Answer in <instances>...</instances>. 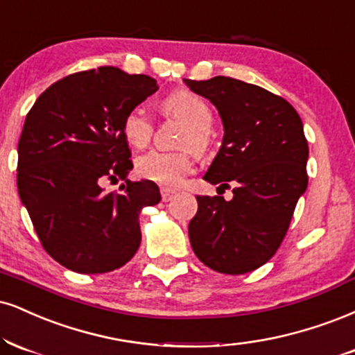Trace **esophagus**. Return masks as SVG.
Masks as SVG:
<instances>
[{
	"instance_id": "obj_1",
	"label": "esophagus",
	"mask_w": 355,
	"mask_h": 355,
	"mask_svg": "<svg viewBox=\"0 0 355 355\" xmlns=\"http://www.w3.org/2000/svg\"><path fill=\"white\" fill-rule=\"evenodd\" d=\"M160 195H162V200H164V202H170V200L173 198L175 190H172V189H166V187H164V189L160 190Z\"/></svg>"
}]
</instances>
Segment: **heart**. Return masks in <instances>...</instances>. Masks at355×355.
Returning a JSON list of instances; mask_svg holds the SVG:
<instances>
[{
  "mask_svg": "<svg viewBox=\"0 0 355 355\" xmlns=\"http://www.w3.org/2000/svg\"><path fill=\"white\" fill-rule=\"evenodd\" d=\"M166 115L180 119L187 123L180 145L191 147L195 152L207 150L210 140V127L213 114L210 105L202 97L190 91H178L168 96L162 104ZM123 137L132 147L144 148L150 142L153 134L152 119L144 109L135 107L127 112L122 122ZM137 173L145 180L159 183L164 187L178 185L193 170V159L189 150L160 152L152 150L137 159Z\"/></svg>",
  "mask_w": 355,
  "mask_h": 355,
  "instance_id": "1",
  "label": "heart"
}]
</instances>
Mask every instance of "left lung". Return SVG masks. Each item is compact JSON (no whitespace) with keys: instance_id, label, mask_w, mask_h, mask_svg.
<instances>
[{"instance_id":"8db88e82","label":"left lung","mask_w":355,"mask_h":355,"mask_svg":"<svg viewBox=\"0 0 355 355\" xmlns=\"http://www.w3.org/2000/svg\"><path fill=\"white\" fill-rule=\"evenodd\" d=\"M218 110L223 142L205 180L233 198L196 196L189 225L195 254L225 275L258 270L275 256L307 189L309 147L296 109L259 85L216 76L183 79Z\"/></svg>"}]
</instances>
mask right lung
Wrapping results in <instances>:
<instances>
[{
  "label": "right lung",
  "instance_id": "obj_1",
  "mask_svg": "<svg viewBox=\"0 0 355 355\" xmlns=\"http://www.w3.org/2000/svg\"><path fill=\"white\" fill-rule=\"evenodd\" d=\"M150 76L105 66L67 76L37 97L18 144V191L42 248L80 275L117 270L142 240L139 213L162 200L150 180L130 182L127 112L157 92ZM125 180L121 193L101 182Z\"/></svg>",
  "mask_w": 355,
  "mask_h": 355
}]
</instances>
